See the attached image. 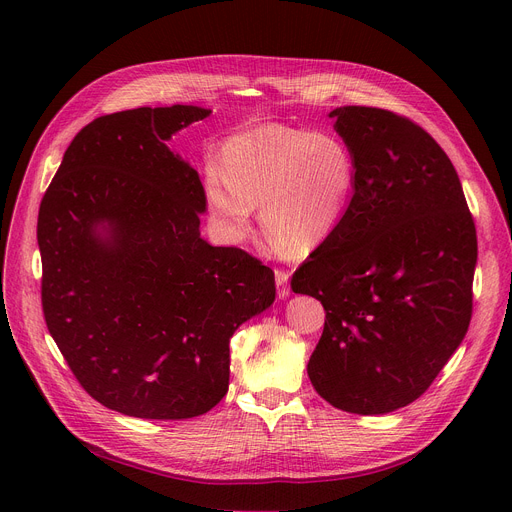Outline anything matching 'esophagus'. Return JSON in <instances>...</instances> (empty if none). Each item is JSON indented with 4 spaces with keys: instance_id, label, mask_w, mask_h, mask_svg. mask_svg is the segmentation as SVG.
Masks as SVG:
<instances>
[{
    "instance_id": "1",
    "label": "esophagus",
    "mask_w": 512,
    "mask_h": 512,
    "mask_svg": "<svg viewBox=\"0 0 512 512\" xmlns=\"http://www.w3.org/2000/svg\"><path fill=\"white\" fill-rule=\"evenodd\" d=\"M275 283H277V296L283 300L289 296V273L277 269L275 271Z\"/></svg>"
}]
</instances>
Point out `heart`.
Returning a JSON list of instances; mask_svg holds the SVG:
<instances>
[{
	"label": "heart",
	"mask_w": 512,
	"mask_h": 512,
	"mask_svg": "<svg viewBox=\"0 0 512 512\" xmlns=\"http://www.w3.org/2000/svg\"><path fill=\"white\" fill-rule=\"evenodd\" d=\"M223 174L208 170L206 210L229 243L251 233L253 206L279 249L308 253L326 243L348 210L356 164L334 133L261 125L233 135L223 148Z\"/></svg>",
	"instance_id": "b5f03b06"
}]
</instances>
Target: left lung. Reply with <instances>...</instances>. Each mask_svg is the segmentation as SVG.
Wrapping results in <instances>:
<instances>
[{
	"instance_id": "8db88e82",
	"label": "left lung",
	"mask_w": 512,
	"mask_h": 512,
	"mask_svg": "<svg viewBox=\"0 0 512 512\" xmlns=\"http://www.w3.org/2000/svg\"><path fill=\"white\" fill-rule=\"evenodd\" d=\"M356 182L336 233L291 277L326 322L308 362L322 399L383 415L421 397L472 318L478 241L456 168L413 121L338 107Z\"/></svg>"
}]
</instances>
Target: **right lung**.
Here are the masks:
<instances>
[{"mask_svg": "<svg viewBox=\"0 0 512 512\" xmlns=\"http://www.w3.org/2000/svg\"><path fill=\"white\" fill-rule=\"evenodd\" d=\"M208 115L172 105L97 117L40 204L46 326L83 389L123 415L210 411L229 391L231 336L275 300L269 267L200 237L202 182L166 141Z\"/></svg>", "mask_w": 512, "mask_h": 512, "instance_id": "right-lung-1", "label": "right lung"}]
</instances>
